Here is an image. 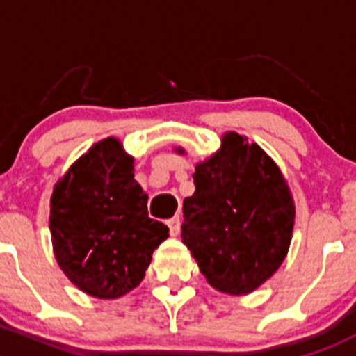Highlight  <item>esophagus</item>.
<instances>
[{
	"label": "esophagus",
	"mask_w": 356,
	"mask_h": 356,
	"mask_svg": "<svg viewBox=\"0 0 356 356\" xmlns=\"http://www.w3.org/2000/svg\"><path fill=\"white\" fill-rule=\"evenodd\" d=\"M166 225H168V228H170L171 236H178L179 229H181V219H179V216H175V218L168 219Z\"/></svg>",
	"instance_id": "esophagus-1"
}]
</instances>
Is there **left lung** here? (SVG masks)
<instances>
[{
    "instance_id": "obj_1",
    "label": "left lung",
    "mask_w": 356,
    "mask_h": 356,
    "mask_svg": "<svg viewBox=\"0 0 356 356\" xmlns=\"http://www.w3.org/2000/svg\"><path fill=\"white\" fill-rule=\"evenodd\" d=\"M193 185L183 202V243L216 289L254 291L291 241L295 205L283 175L257 144L232 131L221 151L197 164Z\"/></svg>"
}]
</instances>
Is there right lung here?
Listing matches in <instances>:
<instances>
[{"label": "right lung", "mask_w": 356, "mask_h": 356, "mask_svg": "<svg viewBox=\"0 0 356 356\" xmlns=\"http://www.w3.org/2000/svg\"><path fill=\"white\" fill-rule=\"evenodd\" d=\"M49 229L63 273L97 298L137 288L152 252L170 236L168 226L149 218L147 195L134 179V157L116 138L92 145L56 183Z\"/></svg>", "instance_id": "1"}]
</instances>
